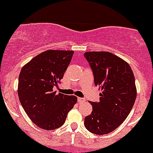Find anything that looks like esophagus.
I'll return each instance as SVG.
<instances>
[{"label": "esophagus", "instance_id": "esophagus-1", "mask_svg": "<svg viewBox=\"0 0 153 153\" xmlns=\"http://www.w3.org/2000/svg\"><path fill=\"white\" fill-rule=\"evenodd\" d=\"M86 100H85V98H78V101L79 103H82V102H84V101H85Z\"/></svg>", "mask_w": 153, "mask_h": 153}]
</instances>
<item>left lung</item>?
Segmentation results:
<instances>
[{
	"label": "left lung",
	"mask_w": 153,
	"mask_h": 153,
	"mask_svg": "<svg viewBox=\"0 0 153 153\" xmlns=\"http://www.w3.org/2000/svg\"><path fill=\"white\" fill-rule=\"evenodd\" d=\"M84 57L94 75L95 85L102 90L99 102L89 101L91 115L84 126L92 133L105 135L127 118L137 95L135 77L127 62L109 52H86Z\"/></svg>",
	"instance_id": "obj_1"
}]
</instances>
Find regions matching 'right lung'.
<instances>
[{
	"label": "right lung",
	"instance_id": "1",
	"mask_svg": "<svg viewBox=\"0 0 153 153\" xmlns=\"http://www.w3.org/2000/svg\"><path fill=\"white\" fill-rule=\"evenodd\" d=\"M71 50H49L32 58L21 69L18 78L20 102L31 121L46 130L64 124L77 97L54 92L72 60Z\"/></svg>",
	"mask_w": 153,
	"mask_h": 153
}]
</instances>
